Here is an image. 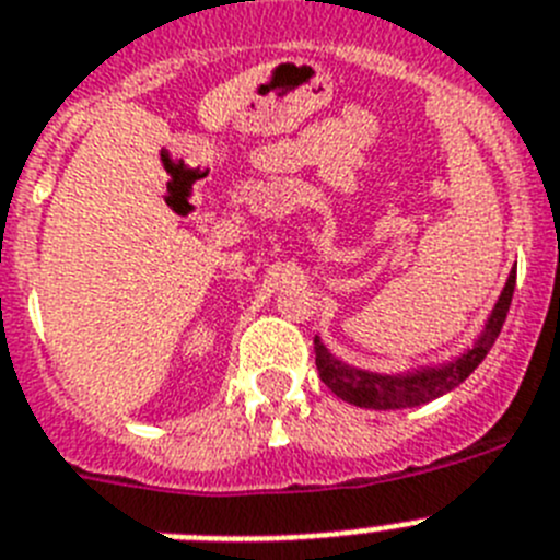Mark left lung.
I'll return each instance as SVG.
<instances>
[{"instance_id":"left-lung-1","label":"left lung","mask_w":560,"mask_h":560,"mask_svg":"<svg viewBox=\"0 0 560 560\" xmlns=\"http://www.w3.org/2000/svg\"><path fill=\"white\" fill-rule=\"evenodd\" d=\"M513 289H516V271H511L508 283H504L502 294H499L497 305H493L485 330L479 334V339L474 341L471 348L459 353L457 359L448 361V364H440V368H420L412 373L400 375H381L370 373V370L350 368L345 361L336 359L328 348H325L319 336L314 339V353H316V370H319V378L325 381V387L336 395V398L348 400L353 407L361 409H409L420 407V404H429V400L440 398V395L452 393L454 387H459L474 370L482 364V359L488 355V350L493 348L499 330L504 325V316L511 311Z\"/></svg>"}]
</instances>
